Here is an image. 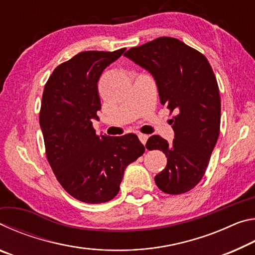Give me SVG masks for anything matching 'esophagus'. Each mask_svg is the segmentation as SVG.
Masks as SVG:
<instances>
[{"label": "esophagus", "mask_w": 255, "mask_h": 255, "mask_svg": "<svg viewBox=\"0 0 255 255\" xmlns=\"http://www.w3.org/2000/svg\"><path fill=\"white\" fill-rule=\"evenodd\" d=\"M138 138H139V140L141 141L143 144H146V141L148 139V135H146V133H138Z\"/></svg>", "instance_id": "1"}]
</instances>
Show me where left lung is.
<instances>
[{"instance_id":"1","label":"left lung","mask_w":255,"mask_h":255,"mask_svg":"<svg viewBox=\"0 0 255 255\" xmlns=\"http://www.w3.org/2000/svg\"><path fill=\"white\" fill-rule=\"evenodd\" d=\"M125 56L152 74L159 101L176 114L171 144L157 135L146 143L167 157L155 183L169 195L188 192L204 176L219 136L221 97L213 68L201 53L171 37L133 47Z\"/></svg>"}]
</instances>
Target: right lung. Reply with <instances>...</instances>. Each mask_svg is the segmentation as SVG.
I'll return each mask as SVG.
<instances>
[{
	"mask_svg": "<svg viewBox=\"0 0 255 255\" xmlns=\"http://www.w3.org/2000/svg\"><path fill=\"white\" fill-rule=\"evenodd\" d=\"M125 50L82 51L55 68L42 94L47 159L62 187L86 204L114 199L126 167L145 152L135 133L97 136L92 126L101 109L99 79Z\"/></svg>",
	"mask_w": 255,
	"mask_h": 255,
	"instance_id": "1",
	"label": "right lung"
}]
</instances>
